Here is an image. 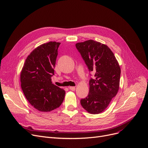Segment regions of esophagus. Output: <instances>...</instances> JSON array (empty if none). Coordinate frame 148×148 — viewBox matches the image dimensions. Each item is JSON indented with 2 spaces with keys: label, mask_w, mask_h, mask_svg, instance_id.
<instances>
[{
  "label": "esophagus",
  "mask_w": 148,
  "mask_h": 148,
  "mask_svg": "<svg viewBox=\"0 0 148 148\" xmlns=\"http://www.w3.org/2000/svg\"><path fill=\"white\" fill-rule=\"evenodd\" d=\"M69 89H70V90H71V91H75V88L74 87V86H69Z\"/></svg>",
  "instance_id": "34e87169"
}]
</instances>
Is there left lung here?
<instances>
[{
  "mask_svg": "<svg viewBox=\"0 0 148 148\" xmlns=\"http://www.w3.org/2000/svg\"><path fill=\"white\" fill-rule=\"evenodd\" d=\"M75 47L89 71L95 73L89 80L88 96L80 100L81 105L89 113L99 114L105 110L119 91L120 66L112 51L104 44L89 40L76 43Z\"/></svg>",
  "mask_w": 148,
  "mask_h": 148,
  "instance_id": "obj_1",
  "label": "left lung"
}]
</instances>
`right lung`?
<instances>
[{"instance_id": "1", "label": "right lung", "mask_w": 148, "mask_h": 148, "mask_svg": "<svg viewBox=\"0 0 148 148\" xmlns=\"http://www.w3.org/2000/svg\"><path fill=\"white\" fill-rule=\"evenodd\" d=\"M60 44L49 42L34 49L25 60L21 74V87L25 97L42 112L59 108L65 97V91L51 82Z\"/></svg>"}]
</instances>
